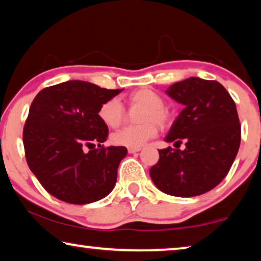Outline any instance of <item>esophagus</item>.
Returning <instances> with one entry per match:
<instances>
[{
    "label": "esophagus",
    "instance_id": "34e87169",
    "mask_svg": "<svg viewBox=\"0 0 261 261\" xmlns=\"http://www.w3.org/2000/svg\"><path fill=\"white\" fill-rule=\"evenodd\" d=\"M127 151H129V153H136L138 151H141V147H129Z\"/></svg>",
    "mask_w": 261,
    "mask_h": 261
}]
</instances>
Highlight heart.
<instances>
[{
    "label": "heart",
    "mask_w": 261,
    "mask_h": 261,
    "mask_svg": "<svg viewBox=\"0 0 261 261\" xmlns=\"http://www.w3.org/2000/svg\"><path fill=\"white\" fill-rule=\"evenodd\" d=\"M132 106H141L138 120L143 122L138 125L124 126L112 135V142L116 145L126 147H141L149 139L157 135V125L165 126L170 122V111L164 107V98L161 93L152 89L143 88L136 90L129 96ZM125 110L117 98H111L104 102L98 110V117L107 126L115 127L122 124Z\"/></svg>",
    "instance_id": "1"
}]
</instances>
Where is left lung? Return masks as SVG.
<instances>
[{"mask_svg": "<svg viewBox=\"0 0 261 261\" xmlns=\"http://www.w3.org/2000/svg\"><path fill=\"white\" fill-rule=\"evenodd\" d=\"M165 92L184 106L165 142H185V149L159 150L150 177L170 196H199L226 177L238 153L242 129L236 103L219 82L199 77L177 82Z\"/></svg>", "mask_w": 261, "mask_h": 261, "instance_id": "8db88e82", "label": "left lung"}]
</instances>
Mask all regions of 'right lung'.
Wrapping results in <instances>:
<instances>
[{"mask_svg":"<svg viewBox=\"0 0 261 261\" xmlns=\"http://www.w3.org/2000/svg\"><path fill=\"white\" fill-rule=\"evenodd\" d=\"M123 89L109 90L84 81H67L41 90L23 129L25 158L42 186L69 204H90L115 188L125 146L104 147L108 126L100 106ZM95 143L97 149H91ZM90 148L86 151V147Z\"/></svg>","mask_w":261,"mask_h":261,"instance_id":"right-lung-1","label":"right lung"}]
</instances>
